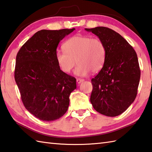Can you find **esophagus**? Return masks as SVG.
<instances>
[{
  "label": "esophagus",
  "instance_id": "esophagus-1",
  "mask_svg": "<svg viewBox=\"0 0 152 152\" xmlns=\"http://www.w3.org/2000/svg\"><path fill=\"white\" fill-rule=\"evenodd\" d=\"M84 79H82V78H77L76 79V82H77V83L78 84H80V83H82V82H84Z\"/></svg>",
  "mask_w": 152,
  "mask_h": 152
}]
</instances>
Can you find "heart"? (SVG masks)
Segmentation results:
<instances>
[{
    "label": "heart",
    "mask_w": 152,
    "mask_h": 152,
    "mask_svg": "<svg viewBox=\"0 0 152 152\" xmlns=\"http://www.w3.org/2000/svg\"><path fill=\"white\" fill-rule=\"evenodd\" d=\"M65 52L56 54L58 65L62 72L69 73L76 63L74 70L77 76H84L96 72L103 68L106 58V48L103 41L98 38L78 34L71 37L63 45Z\"/></svg>",
    "instance_id": "heart-1"
}]
</instances>
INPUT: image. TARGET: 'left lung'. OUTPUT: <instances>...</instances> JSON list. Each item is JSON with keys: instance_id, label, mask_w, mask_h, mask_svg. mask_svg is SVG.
Instances as JSON below:
<instances>
[{"instance_id": "obj_1", "label": "left lung", "mask_w": 152, "mask_h": 152, "mask_svg": "<svg viewBox=\"0 0 152 152\" xmlns=\"http://www.w3.org/2000/svg\"><path fill=\"white\" fill-rule=\"evenodd\" d=\"M85 30L97 36L106 48L104 66L91 81L90 102L101 114L117 116L128 108L137 96L140 79L137 54L114 30L104 26Z\"/></svg>"}]
</instances>
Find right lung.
Masks as SVG:
<instances>
[{
	"label": "right lung",
	"instance_id": "right-lung-1",
	"mask_svg": "<svg viewBox=\"0 0 152 152\" xmlns=\"http://www.w3.org/2000/svg\"><path fill=\"white\" fill-rule=\"evenodd\" d=\"M75 28L41 30L24 44L16 58L15 79L24 107L45 122L59 119L68 110L76 78L60 70L56 60L60 40Z\"/></svg>",
	"mask_w": 152,
	"mask_h": 152
}]
</instances>
